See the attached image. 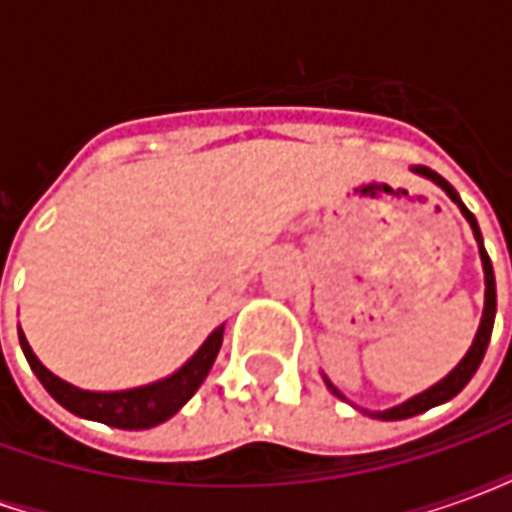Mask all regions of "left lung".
I'll return each instance as SVG.
<instances>
[{"instance_id":"1","label":"left lung","mask_w":512,"mask_h":512,"mask_svg":"<svg viewBox=\"0 0 512 512\" xmlns=\"http://www.w3.org/2000/svg\"><path fill=\"white\" fill-rule=\"evenodd\" d=\"M414 172H417V175H425V178H430L433 183H439L441 189L450 194L452 202H458V205H461L463 216H466V219H469V224H472L474 238H477V244H480V257H483L485 310H483V321H480V329H477V337H474V343H472V348H469V354L461 359V365L455 367V370H452L450 376L444 378V381H439L436 386H430L428 392H422V395L411 397V400H406V403H400V406H395V408H389V411H373V414H370V417H378V419L417 417V414H422V411H428V408H433V406H441V403H447L450 397L458 395L463 386L472 381L474 373H477V367H480V362H483V356H485V348H488V340H491V332H494V315H496L494 266H491V257H488V252H485L480 227H477V222H474L472 211H469V208H466V205L461 202L458 191L452 189L450 183L441 178L439 172H433V169H428V167H414ZM326 384H329V381H326ZM329 389H332L337 397H343L340 392H337V389H334L332 384H329ZM343 400H345V397H343Z\"/></svg>"}]
</instances>
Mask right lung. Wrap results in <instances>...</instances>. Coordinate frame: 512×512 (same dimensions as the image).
<instances>
[{
    "instance_id": "1",
    "label": "right lung",
    "mask_w": 512,
    "mask_h": 512,
    "mask_svg": "<svg viewBox=\"0 0 512 512\" xmlns=\"http://www.w3.org/2000/svg\"><path fill=\"white\" fill-rule=\"evenodd\" d=\"M222 332L224 326L213 329L200 351L191 356L178 373H172V376L164 378V381H156V384L126 389V392H87V389L71 386L68 381H62V378H57L40 365L38 356L32 354V348H29L24 332H18V340H21V348H24V356H27L32 373L40 378V384L46 386V392L60 406L73 411L76 417L95 419V422H104V425H112V428L145 430L158 425V422H167L200 389L208 370L213 367V359L222 348Z\"/></svg>"
}]
</instances>
